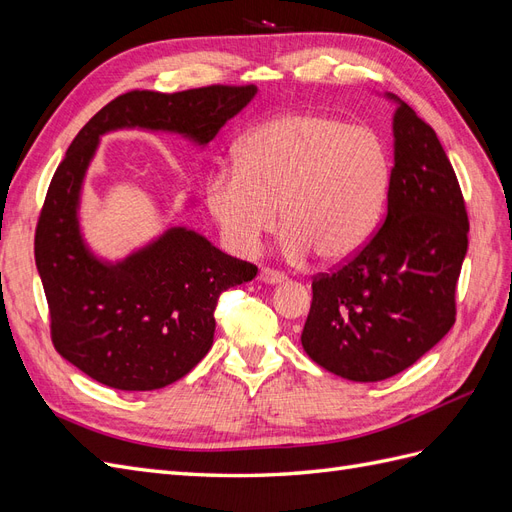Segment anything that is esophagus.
I'll return each instance as SVG.
<instances>
[{"label":"esophagus","mask_w":512,"mask_h":512,"mask_svg":"<svg viewBox=\"0 0 512 512\" xmlns=\"http://www.w3.org/2000/svg\"><path fill=\"white\" fill-rule=\"evenodd\" d=\"M258 280H260L262 284L277 286V284H282V282L286 280V277H284V273H280V271L269 269V267H262L260 273H258Z\"/></svg>","instance_id":"1"}]
</instances>
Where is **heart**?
Segmentation results:
<instances>
[{
	"instance_id": "b5f03b06",
	"label": "heart",
	"mask_w": 512,
	"mask_h": 512,
	"mask_svg": "<svg viewBox=\"0 0 512 512\" xmlns=\"http://www.w3.org/2000/svg\"><path fill=\"white\" fill-rule=\"evenodd\" d=\"M389 177V156L371 130L320 113H290L243 138L237 166L207 179L205 203L237 254H254L282 211L288 258L314 250L337 265L374 235Z\"/></svg>"
}]
</instances>
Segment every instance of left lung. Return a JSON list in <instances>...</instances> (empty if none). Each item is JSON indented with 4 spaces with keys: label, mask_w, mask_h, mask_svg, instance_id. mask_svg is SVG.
<instances>
[{
    "label": "left lung",
    "mask_w": 512,
    "mask_h": 512,
    "mask_svg": "<svg viewBox=\"0 0 512 512\" xmlns=\"http://www.w3.org/2000/svg\"><path fill=\"white\" fill-rule=\"evenodd\" d=\"M386 218L335 273L312 282L301 333L309 359L352 382L414 365L455 324V286L468 252L459 181L431 126L399 98Z\"/></svg>",
    "instance_id": "left-lung-1"
}]
</instances>
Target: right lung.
Wrapping results in <instances>:
<instances>
[{
  "mask_svg": "<svg viewBox=\"0 0 512 512\" xmlns=\"http://www.w3.org/2000/svg\"><path fill=\"white\" fill-rule=\"evenodd\" d=\"M256 91L254 85L128 91L85 123L57 166L36 228V267L55 350L96 382L156 391L183 378L213 344L220 294L258 273L185 226L166 228L117 262L98 258L83 239L79 205L100 138L141 128L207 147Z\"/></svg>",
  "mask_w": 512,
  "mask_h": 512,
  "instance_id": "1",
  "label": "right lung"
}]
</instances>
